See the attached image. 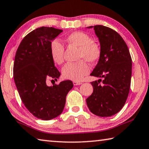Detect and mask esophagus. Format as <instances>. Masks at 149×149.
Segmentation results:
<instances>
[{
  "mask_svg": "<svg viewBox=\"0 0 149 149\" xmlns=\"http://www.w3.org/2000/svg\"><path fill=\"white\" fill-rule=\"evenodd\" d=\"M72 83H73V84H74V86H78V85L82 84V82H78V81H73Z\"/></svg>",
  "mask_w": 149,
  "mask_h": 149,
  "instance_id": "34e87169",
  "label": "esophagus"
}]
</instances>
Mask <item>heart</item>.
I'll list each match as a JSON object with an SVG mask.
<instances>
[{"label": "heart", "instance_id": "b5f03b06", "mask_svg": "<svg viewBox=\"0 0 149 149\" xmlns=\"http://www.w3.org/2000/svg\"><path fill=\"white\" fill-rule=\"evenodd\" d=\"M66 41L79 48L78 59H81L75 63H69L62 69L63 76L66 79L73 81H80L90 70L87 62L94 65L99 61L101 56L100 46L86 33L75 31L66 38ZM64 46L58 40H54L50 44V54L52 60L56 64H61L64 61Z\"/></svg>", "mask_w": 149, "mask_h": 149}]
</instances>
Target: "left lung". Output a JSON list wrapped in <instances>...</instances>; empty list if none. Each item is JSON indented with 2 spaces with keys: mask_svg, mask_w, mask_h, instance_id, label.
I'll return each instance as SVG.
<instances>
[{
  "mask_svg": "<svg viewBox=\"0 0 149 149\" xmlns=\"http://www.w3.org/2000/svg\"><path fill=\"white\" fill-rule=\"evenodd\" d=\"M99 38L101 56L91 76L101 78L91 82L92 94L86 99L88 107L101 117L111 116L121 110L129 94L132 77V57L124 39L112 29L90 26ZM102 81L101 85L99 83Z\"/></svg>",
  "mask_w": 149,
  "mask_h": 149,
  "instance_id": "8db88e82",
  "label": "left lung"
}]
</instances>
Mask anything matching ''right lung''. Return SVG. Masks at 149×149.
<instances>
[{
	"label": "right lung",
	"mask_w": 149,
	"mask_h": 149,
	"mask_svg": "<svg viewBox=\"0 0 149 149\" xmlns=\"http://www.w3.org/2000/svg\"><path fill=\"white\" fill-rule=\"evenodd\" d=\"M62 31L48 27L33 30L21 42L15 56L14 79L21 100L33 116L44 120L61 114L73 87L70 80L53 86L46 83L47 78L57 80L61 75L51 57L50 44Z\"/></svg>",
	"instance_id": "right-lung-1"
}]
</instances>
